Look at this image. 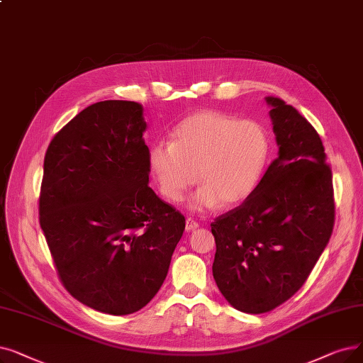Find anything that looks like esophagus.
<instances>
[{"label":"esophagus","mask_w":363,"mask_h":363,"mask_svg":"<svg viewBox=\"0 0 363 363\" xmlns=\"http://www.w3.org/2000/svg\"><path fill=\"white\" fill-rule=\"evenodd\" d=\"M197 227H199L197 220H194L193 218H186V220H185V230L186 231H194Z\"/></svg>","instance_id":"obj_1"}]
</instances>
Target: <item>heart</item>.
I'll list each match as a JSON object with an SVG mask.
<instances>
[{"mask_svg": "<svg viewBox=\"0 0 363 363\" xmlns=\"http://www.w3.org/2000/svg\"><path fill=\"white\" fill-rule=\"evenodd\" d=\"M269 154L270 138L259 123L201 111L179 123L172 144L150 147L148 166L169 201H179L197 181L191 208L235 206L255 191Z\"/></svg>", "mask_w": 363, "mask_h": 363, "instance_id": "b5f03b06", "label": "heart"}]
</instances>
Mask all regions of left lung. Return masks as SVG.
<instances>
[{
  "instance_id": "8db88e82",
  "label": "left lung",
  "mask_w": 363,
  "mask_h": 363,
  "mask_svg": "<svg viewBox=\"0 0 363 363\" xmlns=\"http://www.w3.org/2000/svg\"><path fill=\"white\" fill-rule=\"evenodd\" d=\"M267 104L279 155L255 191L211 224L218 289L249 314L274 310L304 285L335 223L333 172L316 129L281 99Z\"/></svg>"
}]
</instances>
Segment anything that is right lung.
I'll return each instance as SVG.
<instances>
[{
	"label": "right lung",
	"instance_id": "1",
	"mask_svg": "<svg viewBox=\"0 0 363 363\" xmlns=\"http://www.w3.org/2000/svg\"><path fill=\"white\" fill-rule=\"evenodd\" d=\"M143 106L104 101L78 113L44 157L40 225L62 285L123 316L145 307L167 276L185 218L148 186Z\"/></svg>",
	"mask_w": 363,
	"mask_h": 363
}]
</instances>
